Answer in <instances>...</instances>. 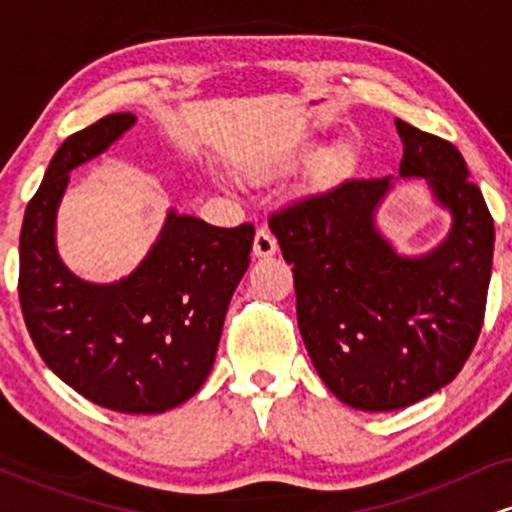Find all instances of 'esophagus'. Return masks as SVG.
<instances>
[{
  "instance_id": "34e87169",
  "label": "esophagus",
  "mask_w": 512,
  "mask_h": 512,
  "mask_svg": "<svg viewBox=\"0 0 512 512\" xmlns=\"http://www.w3.org/2000/svg\"><path fill=\"white\" fill-rule=\"evenodd\" d=\"M276 250H279L276 238L267 231V228H260V231L255 233V243H252V252H255V257H272Z\"/></svg>"
}]
</instances>
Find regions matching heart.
Returning <instances> with one entry per match:
<instances>
[{
    "label": "heart",
    "instance_id": "b5f03b06",
    "mask_svg": "<svg viewBox=\"0 0 512 512\" xmlns=\"http://www.w3.org/2000/svg\"><path fill=\"white\" fill-rule=\"evenodd\" d=\"M354 161H356L354 146L351 144L332 146V149L320 158V163H317V173H320L322 180H337L349 173L351 166H354Z\"/></svg>",
    "mask_w": 512,
    "mask_h": 512
}]
</instances>
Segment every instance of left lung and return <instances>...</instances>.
<instances>
[{
    "instance_id": "1",
    "label": "left lung",
    "mask_w": 512,
    "mask_h": 512,
    "mask_svg": "<svg viewBox=\"0 0 512 512\" xmlns=\"http://www.w3.org/2000/svg\"><path fill=\"white\" fill-rule=\"evenodd\" d=\"M399 178H424L450 214L443 243L402 255L378 228L392 175L344 180L269 216L293 264L298 330L330 390L361 411H395L455 380L481 332L493 219L460 151L395 120Z\"/></svg>"
}]
</instances>
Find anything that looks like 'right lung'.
Here are the masks:
<instances>
[{
  "label": "right lung",
  "instance_id": "obj_1",
  "mask_svg": "<svg viewBox=\"0 0 512 512\" xmlns=\"http://www.w3.org/2000/svg\"><path fill=\"white\" fill-rule=\"evenodd\" d=\"M134 122L132 113L103 117L52 156L23 216L19 298L35 349L57 378L98 407L161 414L207 380L255 228H216L170 209L134 272L110 284L76 276L57 252L69 173L108 151Z\"/></svg>",
  "mask_w": 512,
  "mask_h": 512
}]
</instances>
